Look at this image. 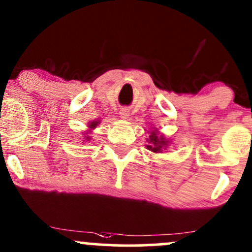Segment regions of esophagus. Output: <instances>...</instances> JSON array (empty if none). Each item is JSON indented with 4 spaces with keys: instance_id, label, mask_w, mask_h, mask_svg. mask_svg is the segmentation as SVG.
Listing matches in <instances>:
<instances>
[{
    "instance_id": "obj_1",
    "label": "esophagus",
    "mask_w": 252,
    "mask_h": 252,
    "mask_svg": "<svg viewBox=\"0 0 252 252\" xmlns=\"http://www.w3.org/2000/svg\"><path fill=\"white\" fill-rule=\"evenodd\" d=\"M120 115H121V117L123 118V120H126V118L129 117V110L128 109H126V108H123V109H121V111H120Z\"/></svg>"
}]
</instances>
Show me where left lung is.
<instances>
[{"label":"left lung","instance_id":"left-lung-1","mask_svg":"<svg viewBox=\"0 0 252 252\" xmlns=\"http://www.w3.org/2000/svg\"><path fill=\"white\" fill-rule=\"evenodd\" d=\"M147 142H148L147 149L152 150L153 153H162L169 144L168 140H166L163 136H160L158 134V130H152L149 132Z\"/></svg>","mask_w":252,"mask_h":252}]
</instances>
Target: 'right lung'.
I'll list each match as a JSON object with an SVG mask.
<instances>
[{
  "label": "right lung",
  "mask_w": 252,
  "mask_h": 252,
  "mask_svg": "<svg viewBox=\"0 0 252 252\" xmlns=\"http://www.w3.org/2000/svg\"><path fill=\"white\" fill-rule=\"evenodd\" d=\"M98 123H99V122H97V121H94V122L89 123V128H90V129H94V128H96V126H98ZM88 134H89V132H85L86 136H84V140H85V141H90V140H91V136H89Z\"/></svg>",
  "instance_id": "1"
}]
</instances>
